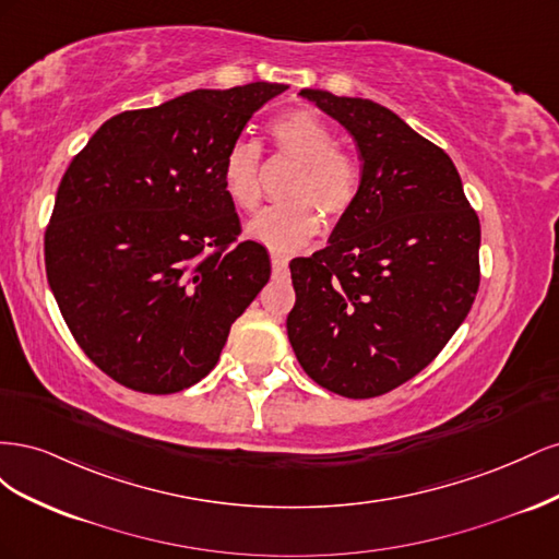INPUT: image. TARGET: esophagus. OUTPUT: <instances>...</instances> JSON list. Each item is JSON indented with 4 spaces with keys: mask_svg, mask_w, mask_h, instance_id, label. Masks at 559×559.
<instances>
[{
    "mask_svg": "<svg viewBox=\"0 0 559 559\" xmlns=\"http://www.w3.org/2000/svg\"><path fill=\"white\" fill-rule=\"evenodd\" d=\"M270 261H273V270L277 275H286V267H289V257H284L280 251L270 253Z\"/></svg>",
    "mask_w": 559,
    "mask_h": 559,
    "instance_id": "34e87169",
    "label": "esophagus"
}]
</instances>
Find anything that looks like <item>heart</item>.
Wrapping results in <instances>:
<instances>
[{
    "mask_svg": "<svg viewBox=\"0 0 559 559\" xmlns=\"http://www.w3.org/2000/svg\"><path fill=\"white\" fill-rule=\"evenodd\" d=\"M270 138L280 154L298 160L286 202L263 210L247 233L277 251L306 247L319 233V215L335 224L352 210L361 189V165L347 148L335 146V130L308 109H294L270 123ZM224 189L242 212H257L263 198L261 146L235 140L224 158Z\"/></svg>",
    "mask_w": 559,
    "mask_h": 559,
    "instance_id": "heart-1",
    "label": "heart"
}]
</instances>
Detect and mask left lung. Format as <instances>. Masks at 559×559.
I'll return each instance as SVG.
<instances>
[{
    "mask_svg": "<svg viewBox=\"0 0 559 559\" xmlns=\"http://www.w3.org/2000/svg\"><path fill=\"white\" fill-rule=\"evenodd\" d=\"M357 142L361 189L329 247L294 259L286 333L333 394L373 399L415 378L466 319L480 284V222L441 146L361 97L300 91Z\"/></svg>",
    "mask_w": 559,
    "mask_h": 559,
    "instance_id": "8db88e82",
    "label": "left lung"
}]
</instances>
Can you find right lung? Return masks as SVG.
<instances>
[{
  "label": "right lung",
  "mask_w": 559,
  "mask_h": 559,
  "mask_svg": "<svg viewBox=\"0 0 559 559\" xmlns=\"http://www.w3.org/2000/svg\"><path fill=\"white\" fill-rule=\"evenodd\" d=\"M286 88L257 81L123 111L67 167L46 277L79 347L118 384L175 394L200 382L270 280L222 170L253 111Z\"/></svg>",
  "instance_id": "obj_1"
}]
</instances>
